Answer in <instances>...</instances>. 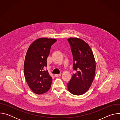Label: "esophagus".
I'll list each match as a JSON object with an SVG mask.
<instances>
[{
	"mask_svg": "<svg viewBox=\"0 0 120 120\" xmlns=\"http://www.w3.org/2000/svg\"><path fill=\"white\" fill-rule=\"evenodd\" d=\"M61 74H56V75H55V76L56 77H60V76H61Z\"/></svg>",
	"mask_w": 120,
	"mask_h": 120,
	"instance_id": "1",
	"label": "esophagus"
}]
</instances>
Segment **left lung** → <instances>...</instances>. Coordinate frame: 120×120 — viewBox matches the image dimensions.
<instances>
[{
    "mask_svg": "<svg viewBox=\"0 0 120 120\" xmlns=\"http://www.w3.org/2000/svg\"><path fill=\"white\" fill-rule=\"evenodd\" d=\"M74 59L73 68L76 73L73 75L67 88L71 94L80 95L90 87L94 78L96 68L95 58L89 45L78 38H68Z\"/></svg>",
    "mask_w": 120,
    "mask_h": 120,
    "instance_id": "1",
    "label": "left lung"
}]
</instances>
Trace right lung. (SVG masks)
Wrapping results in <instances>:
<instances>
[{"label":"right lung","mask_w":120,"mask_h":120,"mask_svg":"<svg viewBox=\"0 0 120 120\" xmlns=\"http://www.w3.org/2000/svg\"><path fill=\"white\" fill-rule=\"evenodd\" d=\"M56 39L40 38L29 46L26 55L24 72L26 80L31 90L36 94L47 92L50 88L52 78L45 68L51 45Z\"/></svg>","instance_id":"obj_1"}]
</instances>
